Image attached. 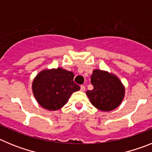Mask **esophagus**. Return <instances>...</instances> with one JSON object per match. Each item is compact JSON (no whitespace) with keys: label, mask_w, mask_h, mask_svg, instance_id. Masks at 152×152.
Wrapping results in <instances>:
<instances>
[{"label":"esophagus","mask_w":152,"mask_h":152,"mask_svg":"<svg viewBox=\"0 0 152 152\" xmlns=\"http://www.w3.org/2000/svg\"><path fill=\"white\" fill-rule=\"evenodd\" d=\"M80 91H82V92L85 91V86H84V85L80 86Z\"/></svg>","instance_id":"esophagus-1"}]
</instances>
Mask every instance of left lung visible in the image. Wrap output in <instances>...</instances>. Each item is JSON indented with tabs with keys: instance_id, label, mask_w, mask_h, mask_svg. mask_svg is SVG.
I'll use <instances>...</instances> for the list:
<instances>
[{
	"instance_id": "obj_1",
	"label": "left lung",
	"mask_w": 152,
	"mask_h": 152,
	"mask_svg": "<svg viewBox=\"0 0 152 152\" xmlns=\"http://www.w3.org/2000/svg\"><path fill=\"white\" fill-rule=\"evenodd\" d=\"M94 89L87 91L91 103L101 111H111L120 105L125 88L116 76L100 70H94L91 77Z\"/></svg>"
}]
</instances>
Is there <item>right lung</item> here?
Here are the masks:
<instances>
[{
	"instance_id": "right-lung-1",
	"label": "right lung",
	"mask_w": 152,
	"mask_h": 152,
	"mask_svg": "<svg viewBox=\"0 0 152 152\" xmlns=\"http://www.w3.org/2000/svg\"><path fill=\"white\" fill-rule=\"evenodd\" d=\"M73 72L58 68L39 72L33 82V92L39 105L49 110H57L80 90L74 82Z\"/></svg>"
}]
</instances>
